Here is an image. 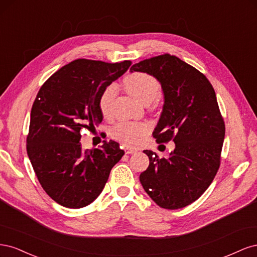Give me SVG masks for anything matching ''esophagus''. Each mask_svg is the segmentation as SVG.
<instances>
[{
  "label": "esophagus",
  "instance_id": "esophagus-1",
  "mask_svg": "<svg viewBox=\"0 0 257 257\" xmlns=\"http://www.w3.org/2000/svg\"><path fill=\"white\" fill-rule=\"evenodd\" d=\"M124 152L126 154H132L136 152V149H134V148H124Z\"/></svg>",
  "mask_w": 257,
  "mask_h": 257
}]
</instances>
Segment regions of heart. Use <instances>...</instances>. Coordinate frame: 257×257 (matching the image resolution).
I'll use <instances>...</instances> for the list:
<instances>
[{"mask_svg":"<svg viewBox=\"0 0 257 257\" xmlns=\"http://www.w3.org/2000/svg\"><path fill=\"white\" fill-rule=\"evenodd\" d=\"M124 87L130 94L139 102L149 105L157 98L160 93V83L153 76L146 73H133L127 75L123 80ZM116 94V85L109 84L104 89L99 96L98 106L104 115L110 112L111 104ZM148 132V127L144 123H119L111 130L113 138L118 139L127 146H136L143 139Z\"/></svg>","mask_w":257,"mask_h":257,"instance_id":"obj_1","label":"heart"}]
</instances>
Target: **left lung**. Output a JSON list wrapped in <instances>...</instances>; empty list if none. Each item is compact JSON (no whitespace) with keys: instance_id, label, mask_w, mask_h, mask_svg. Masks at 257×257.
I'll return each mask as SVG.
<instances>
[{"instance_id":"8db88e82","label":"left lung","mask_w":257,"mask_h":257,"mask_svg":"<svg viewBox=\"0 0 257 257\" xmlns=\"http://www.w3.org/2000/svg\"><path fill=\"white\" fill-rule=\"evenodd\" d=\"M130 72L160 82L164 105L152 134L158 143H175L168 159L144 151L150 163L139 180L158 206L183 208L203 195L220 167L225 125L215 92L205 75L170 54L144 60Z\"/></svg>"}]
</instances>
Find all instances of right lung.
<instances>
[{"mask_svg": "<svg viewBox=\"0 0 257 257\" xmlns=\"http://www.w3.org/2000/svg\"><path fill=\"white\" fill-rule=\"evenodd\" d=\"M131 64L75 60L54 73L37 93L27 151L43 189L61 206L79 209L94 201L123 157L124 151L112 141L100 149L82 150L80 130L102 122L99 96Z\"/></svg>", "mask_w": 257, "mask_h": 257, "instance_id": "1", "label": "right lung"}]
</instances>
